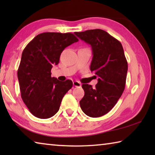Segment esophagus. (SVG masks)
Returning a JSON list of instances; mask_svg holds the SVG:
<instances>
[{
	"label": "esophagus",
	"instance_id": "esophagus-1",
	"mask_svg": "<svg viewBox=\"0 0 155 155\" xmlns=\"http://www.w3.org/2000/svg\"><path fill=\"white\" fill-rule=\"evenodd\" d=\"M73 85L74 86V87H81V84L80 82H78V81H76L73 82Z\"/></svg>",
	"mask_w": 155,
	"mask_h": 155
}]
</instances>
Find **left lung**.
<instances>
[{
  "mask_svg": "<svg viewBox=\"0 0 155 155\" xmlns=\"http://www.w3.org/2000/svg\"><path fill=\"white\" fill-rule=\"evenodd\" d=\"M74 34L91 45L93 57L90 70L98 76L95 88L82 85L85 95L80 107L88 116H103L111 111L124 90L128 64L123 47L120 41L102 29Z\"/></svg>",
  "mask_w": 155,
  "mask_h": 155,
  "instance_id": "obj_1",
  "label": "left lung"
}]
</instances>
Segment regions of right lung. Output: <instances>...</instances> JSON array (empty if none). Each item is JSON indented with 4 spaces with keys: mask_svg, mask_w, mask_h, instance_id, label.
I'll use <instances>...</instances> for the list:
<instances>
[{
    "mask_svg": "<svg viewBox=\"0 0 155 155\" xmlns=\"http://www.w3.org/2000/svg\"><path fill=\"white\" fill-rule=\"evenodd\" d=\"M78 39L71 33L46 32L35 36L22 52L18 70L21 98L34 116L47 119L59 111L72 81L51 77L52 65L59 62L67 46Z\"/></svg>",
    "mask_w": 155,
    "mask_h": 155,
    "instance_id": "1",
    "label": "right lung"
}]
</instances>
